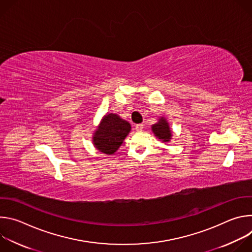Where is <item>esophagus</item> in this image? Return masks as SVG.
I'll return each instance as SVG.
<instances>
[{
    "label": "esophagus",
    "instance_id": "esophagus-1",
    "mask_svg": "<svg viewBox=\"0 0 252 252\" xmlns=\"http://www.w3.org/2000/svg\"><path fill=\"white\" fill-rule=\"evenodd\" d=\"M143 128V125L139 124V125H135V130L136 131H141Z\"/></svg>",
    "mask_w": 252,
    "mask_h": 252
}]
</instances>
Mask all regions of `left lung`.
<instances>
[{"instance_id": "obj_1", "label": "left lung", "mask_w": 252, "mask_h": 252, "mask_svg": "<svg viewBox=\"0 0 252 252\" xmlns=\"http://www.w3.org/2000/svg\"><path fill=\"white\" fill-rule=\"evenodd\" d=\"M152 130L155 133V135L161 139L163 142H167L171 139V130L169 127L168 123L164 118H159L158 122L152 126Z\"/></svg>"}]
</instances>
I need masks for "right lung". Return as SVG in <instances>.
<instances>
[{
    "label": "right lung",
    "mask_w": 252,
    "mask_h": 252,
    "mask_svg": "<svg viewBox=\"0 0 252 252\" xmlns=\"http://www.w3.org/2000/svg\"><path fill=\"white\" fill-rule=\"evenodd\" d=\"M130 125L116 114L105 115L93 136L94 148L104 155H113L130 131Z\"/></svg>",
    "instance_id": "right-lung-1"
}]
</instances>
